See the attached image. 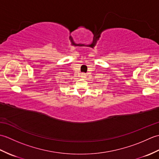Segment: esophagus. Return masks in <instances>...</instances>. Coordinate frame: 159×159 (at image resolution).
Listing matches in <instances>:
<instances>
[{
  "label": "esophagus",
  "instance_id": "obj_1",
  "mask_svg": "<svg viewBox=\"0 0 159 159\" xmlns=\"http://www.w3.org/2000/svg\"><path fill=\"white\" fill-rule=\"evenodd\" d=\"M81 78H83V79H85V78H86L85 74H81Z\"/></svg>",
  "mask_w": 159,
  "mask_h": 159
}]
</instances>
